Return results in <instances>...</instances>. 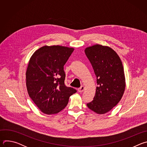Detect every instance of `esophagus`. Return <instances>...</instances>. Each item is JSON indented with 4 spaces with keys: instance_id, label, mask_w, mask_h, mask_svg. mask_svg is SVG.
<instances>
[{
    "instance_id": "esophagus-1",
    "label": "esophagus",
    "mask_w": 147,
    "mask_h": 147,
    "mask_svg": "<svg viewBox=\"0 0 147 147\" xmlns=\"http://www.w3.org/2000/svg\"><path fill=\"white\" fill-rule=\"evenodd\" d=\"M84 86H81V87H80L79 88H78V91L79 92H83L84 91Z\"/></svg>"
}]
</instances>
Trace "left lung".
<instances>
[{
    "instance_id": "8db88e82",
    "label": "left lung",
    "mask_w": 147,
    "mask_h": 147,
    "mask_svg": "<svg viewBox=\"0 0 147 147\" xmlns=\"http://www.w3.org/2000/svg\"><path fill=\"white\" fill-rule=\"evenodd\" d=\"M93 67L98 86L94 99L87 105L98 114L110 111L119 102L125 82L122 62L115 51L108 47L95 45L85 49Z\"/></svg>"
}]
</instances>
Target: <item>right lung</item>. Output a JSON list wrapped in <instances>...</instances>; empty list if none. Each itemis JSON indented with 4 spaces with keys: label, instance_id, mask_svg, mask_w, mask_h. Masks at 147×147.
Listing matches in <instances>:
<instances>
[{
    "label": "right lung",
    "instance_id": "right-lung-1",
    "mask_svg": "<svg viewBox=\"0 0 147 147\" xmlns=\"http://www.w3.org/2000/svg\"><path fill=\"white\" fill-rule=\"evenodd\" d=\"M74 49L59 45L40 48L31 56L26 72L30 97L48 115L63 109L70 96L77 92L65 84L64 65Z\"/></svg>",
    "mask_w": 147,
    "mask_h": 147
}]
</instances>
